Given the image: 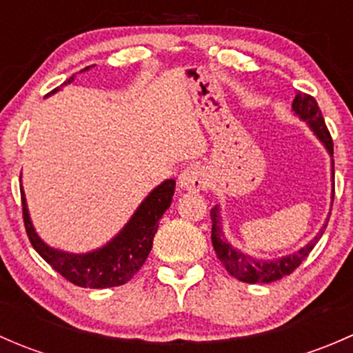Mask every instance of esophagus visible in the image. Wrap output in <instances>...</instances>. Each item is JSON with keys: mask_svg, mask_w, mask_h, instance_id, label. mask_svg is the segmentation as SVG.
I'll return each instance as SVG.
<instances>
[{"mask_svg": "<svg viewBox=\"0 0 353 353\" xmlns=\"http://www.w3.org/2000/svg\"><path fill=\"white\" fill-rule=\"evenodd\" d=\"M205 172H203L201 167L198 165H190L179 174V179H177V184H179L181 190L190 191V193H196V191L203 190L205 188Z\"/></svg>", "mask_w": 353, "mask_h": 353, "instance_id": "34e87169", "label": "esophagus"}]
</instances>
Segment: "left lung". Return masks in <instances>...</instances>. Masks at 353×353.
<instances>
[{"label": "left lung", "instance_id": "left-lung-1", "mask_svg": "<svg viewBox=\"0 0 353 353\" xmlns=\"http://www.w3.org/2000/svg\"><path fill=\"white\" fill-rule=\"evenodd\" d=\"M292 112L294 116H297L299 119L304 121L311 131L314 133V137L321 141L323 147L326 148L328 155L331 157V177H334L333 170V141H331L330 131L326 128L325 119L321 116V110H319L318 102L314 101V97L307 94H302V92H295V99L292 102ZM334 198V183H333V194H331V205H333ZM328 215H331V210ZM212 216V244L215 249L216 256L222 261V265L225 266L227 272L232 276H236L237 280L245 283H270L276 282V280L283 279V276L290 275L302 261L309 256V252L312 251L316 243L321 239L323 232H325L326 225H328V219L325 220L323 227L319 229V232L316 234L314 239L309 241L304 248H301L299 251L292 252V254L280 256L275 259H261V258H252V256L245 254L241 249L234 248V244L223 236L222 229V215H220V206L215 205L210 212Z\"/></svg>", "mask_w": 353, "mask_h": 353}]
</instances>
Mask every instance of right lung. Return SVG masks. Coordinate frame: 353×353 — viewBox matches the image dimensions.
I'll return each instance as SVG.
<instances>
[{
	"label": "right lung",
	"instance_id": "1",
	"mask_svg": "<svg viewBox=\"0 0 353 353\" xmlns=\"http://www.w3.org/2000/svg\"><path fill=\"white\" fill-rule=\"evenodd\" d=\"M87 70H90V66L81 70L80 73ZM71 81H74V74L68 78L61 87L70 85ZM61 87L54 88L46 97L61 90ZM174 190H176L174 179H165L154 188L148 196L138 205L126 225L102 248L88 252H68L52 248L41 239L28 213L23 186H20L25 229H27L28 239L35 251L41 254V258L71 283L83 288L119 287L130 282L148 258V252L154 244V236L159 229V220L172 203Z\"/></svg>",
	"mask_w": 353,
	"mask_h": 353
}]
</instances>
